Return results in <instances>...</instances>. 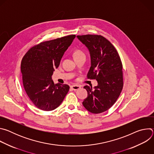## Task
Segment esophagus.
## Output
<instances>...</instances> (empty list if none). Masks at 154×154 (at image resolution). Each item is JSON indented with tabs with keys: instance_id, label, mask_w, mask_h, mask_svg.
Wrapping results in <instances>:
<instances>
[{
	"instance_id": "obj_1",
	"label": "esophagus",
	"mask_w": 154,
	"mask_h": 154,
	"mask_svg": "<svg viewBox=\"0 0 154 154\" xmlns=\"http://www.w3.org/2000/svg\"><path fill=\"white\" fill-rule=\"evenodd\" d=\"M71 89L73 90L74 91H76V90H79L80 88V86L77 85H72L71 86Z\"/></svg>"
}]
</instances>
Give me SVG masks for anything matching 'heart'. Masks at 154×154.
<instances>
[{"label": "heart", "mask_w": 154, "mask_h": 154, "mask_svg": "<svg viewBox=\"0 0 154 154\" xmlns=\"http://www.w3.org/2000/svg\"><path fill=\"white\" fill-rule=\"evenodd\" d=\"M83 55H85L83 53V52H82L81 50H79V49L75 50L74 52V54H73L74 58H77V57H81V56H83Z\"/></svg>", "instance_id": "b5f03b06"}]
</instances>
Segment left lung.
<instances>
[{"label":"left lung","instance_id":"left-lung-1","mask_svg":"<svg viewBox=\"0 0 154 154\" xmlns=\"http://www.w3.org/2000/svg\"><path fill=\"white\" fill-rule=\"evenodd\" d=\"M77 38L88 49L91 67L87 77L96 79L94 88L86 85L88 93L82 102L88 111L101 113L111 108L119 97L123 88L122 64L112 44L101 35H78Z\"/></svg>","mask_w":154,"mask_h":154}]
</instances>
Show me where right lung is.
Returning a JSON list of instances; mask_svg holds the SVG:
<instances>
[{
    "label": "right lung",
    "instance_id": "right-lung-1",
    "mask_svg": "<svg viewBox=\"0 0 154 154\" xmlns=\"http://www.w3.org/2000/svg\"><path fill=\"white\" fill-rule=\"evenodd\" d=\"M75 38L71 35L42 42L30 48L22 60L24 90L33 103L42 110L57 108L69 90L68 85L54 84L52 75Z\"/></svg>",
    "mask_w": 154,
    "mask_h": 154
}]
</instances>
